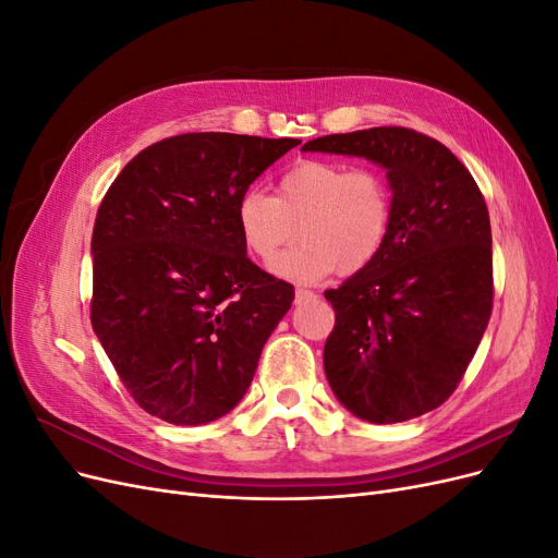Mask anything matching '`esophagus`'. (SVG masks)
Segmentation results:
<instances>
[{
	"mask_svg": "<svg viewBox=\"0 0 558 558\" xmlns=\"http://www.w3.org/2000/svg\"><path fill=\"white\" fill-rule=\"evenodd\" d=\"M310 300H316V293H314V291L295 289V302H298V305H302V302H310Z\"/></svg>",
	"mask_w": 558,
	"mask_h": 558,
	"instance_id": "1",
	"label": "esophagus"
}]
</instances>
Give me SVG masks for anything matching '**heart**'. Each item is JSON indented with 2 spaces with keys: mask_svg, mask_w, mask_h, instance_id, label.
<instances>
[{
  "mask_svg": "<svg viewBox=\"0 0 558 558\" xmlns=\"http://www.w3.org/2000/svg\"><path fill=\"white\" fill-rule=\"evenodd\" d=\"M242 246L256 260L275 258L298 228L300 244L281 253L272 272L318 281L330 272L356 275L373 263L391 232L393 191L373 167L307 158L277 179L275 197L244 191L234 207Z\"/></svg>",
  "mask_w": 558,
  "mask_h": 558,
  "instance_id": "b5f03b06",
  "label": "heart"
}]
</instances>
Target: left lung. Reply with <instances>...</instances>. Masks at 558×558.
I'll return each mask as SVG.
<instances>
[{
    "label": "left lung",
    "instance_id": "obj_1",
    "mask_svg": "<svg viewBox=\"0 0 558 558\" xmlns=\"http://www.w3.org/2000/svg\"><path fill=\"white\" fill-rule=\"evenodd\" d=\"M302 150L381 165L393 223L379 256L326 291L328 384L373 424L426 414L456 391L494 307L492 223L480 185L437 140L410 128L328 134Z\"/></svg>",
    "mask_w": 558,
    "mask_h": 558
}]
</instances>
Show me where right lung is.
Instances as JSON below:
<instances>
[{
    "instance_id": "1",
    "label": "right lung",
    "mask_w": 558,
    "mask_h": 558,
    "mask_svg": "<svg viewBox=\"0 0 558 558\" xmlns=\"http://www.w3.org/2000/svg\"><path fill=\"white\" fill-rule=\"evenodd\" d=\"M298 144L177 134L144 148L109 185L93 230L90 324L150 416L199 426L244 398L295 293L251 263L234 207Z\"/></svg>"
}]
</instances>
